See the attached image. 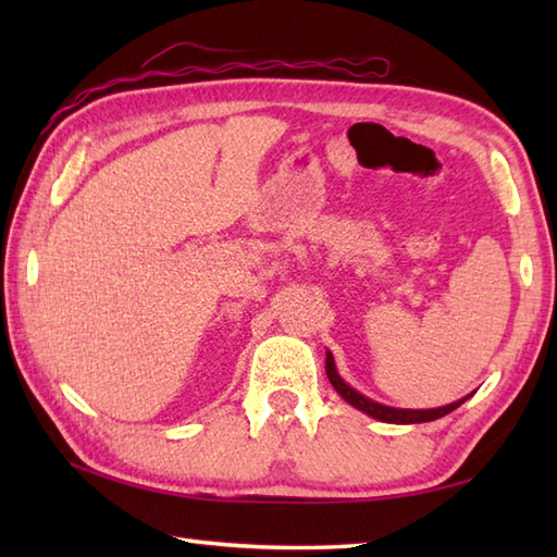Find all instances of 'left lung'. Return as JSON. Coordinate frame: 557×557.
Segmentation results:
<instances>
[{"instance_id":"obj_1","label":"left lung","mask_w":557,"mask_h":557,"mask_svg":"<svg viewBox=\"0 0 557 557\" xmlns=\"http://www.w3.org/2000/svg\"><path fill=\"white\" fill-rule=\"evenodd\" d=\"M325 373H327V377H330V383H333V387L337 389V393L345 397L351 407H357V409H361L363 413H369V417H373V419H377V421H387V423H423V421H435V419H441V417H445V413H449L453 409H457L461 401L465 399H459V401H453V405H447V407H437V409H395V407H385V405H377V401H373V399H369V397H363V395H359L357 389L354 387H349L345 381H342V377L337 375V369H335V361H333V354L327 351V357H325Z\"/></svg>"}]
</instances>
